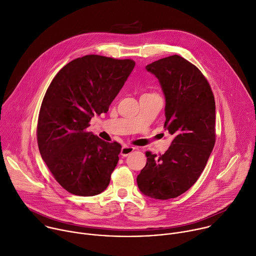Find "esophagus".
I'll list each match as a JSON object with an SVG mask.
<instances>
[{
	"mask_svg": "<svg viewBox=\"0 0 256 256\" xmlns=\"http://www.w3.org/2000/svg\"><path fill=\"white\" fill-rule=\"evenodd\" d=\"M134 147H132V146H127V145H125V146H123L122 148H121V156H124V158H126V156H128L131 152H133L134 151Z\"/></svg>",
	"mask_w": 256,
	"mask_h": 256,
	"instance_id": "esophagus-1",
	"label": "esophagus"
}]
</instances>
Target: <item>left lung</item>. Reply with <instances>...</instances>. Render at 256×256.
<instances>
[{"label":"left lung","instance_id":"8db88e82","mask_svg":"<svg viewBox=\"0 0 256 256\" xmlns=\"http://www.w3.org/2000/svg\"><path fill=\"white\" fill-rule=\"evenodd\" d=\"M166 96L164 128L174 135L164 154L146 151V166L137 176L140 192L156 200L186 192L205 168L216 141V106L212 88L200 70L180 56L148 66Z\"/></svg>","mask_w":256,"mask_h":256}]
</instances>
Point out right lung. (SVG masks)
Returning a JSON list of instances; mask_svg holds the SVG:
<instances>
[{
	"label": "right lung",
	"mask_w": 256,
	"mask_h": 256,
	"mask_svg": "<svg viewBox=\"0 0 256 256\" xmlns=\"http://www.w3.org/2000/svg\"><path fill=\"white\" fill-rule=\"evenodd\" d=\"M134 66L132 60L90 54L64 66L48 86L37 142L50 172L68 192L90 196L109 186L122 146L86 128L96 114L108 112Z\"/></svg>",
	"instance_id": "right-lung-1"
}]
</instances>
